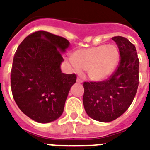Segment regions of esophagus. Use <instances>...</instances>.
Masks as SVG:
<instances>
[{
    "instance_id": "obj_1",
    "label": "esophagus",
    "mask_w": 150,
    "mask_h": 150,
    "mask_svg": "<svg viewBox=\"0 0 150 150\" xmlns=\"http://www.w3.org/2000/svg\"><path fill=\"white\" fill-rule=\"evenodd\" d=\"M76 82H77L78 83H83V79H82L80 77H77V79H76Z\"/></svg>"
}]
</instances>
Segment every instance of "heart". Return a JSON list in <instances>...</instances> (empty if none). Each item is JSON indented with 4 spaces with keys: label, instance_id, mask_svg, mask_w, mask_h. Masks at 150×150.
Returning <instances> with one entry per match:
<instances>
[{
    "label": "heart",
    "instance_id": "1",
    "mask_svg": "<svg viewBox=\"0 0 150 150\" xmlns=\"http://www.w3.org/2000/svg\"><path fill=\"white\" fill-rule=\"evenodd\" d=\"M120 61V52L113 44L100 45L75 51L71 63L75 71L86 70L88 78L101 81L114 72Z\"/></svg>",
    "mask_w": 150,
    "mask_h": 150
}]
</instances>
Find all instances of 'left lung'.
<instances>
[{
    "instance_id": "8db88e82",
    "label": "left lung",
    "mask_w": 150,
    "mask_h": 150,
    "mask_svg": "<svg viewBox=\"0 0 150 150\" xmlns=\"http://www.w3.org/2000/svg\"><path fill=\"white\" fill-rule=\"evenodd\" d=\"M120 60L108 79L84 82L83 105L87 114L103 122L115 120L132 104L139 85V59L134 45L121 36L112 38Z\"/></svg>"
}]
</instances>
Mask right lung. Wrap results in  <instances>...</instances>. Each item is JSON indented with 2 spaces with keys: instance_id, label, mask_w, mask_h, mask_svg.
Wrapping results in <instances>:
<instances>
[{
  "instance_id": "obj_1",
  "label": "right lung",
  "mask_w": 150,
  "mask_h": 150,
  "mask_svg": "<svg viewBox=\"0 0 150 150\" xmlns=\"http://www.w3.org/2000/svg\"><path fill=\"white\" fill-rule=\"evenodd\" d=\"M69 46L65 38L44 30L26 37L17 48L10 74L13 98L23 113L40 123L57 120L64 111L75 74H64L61 52Z\"/></svg>"
}]
</instances>
